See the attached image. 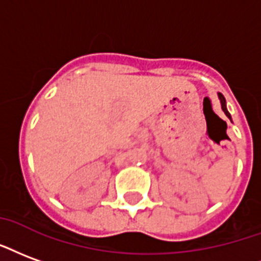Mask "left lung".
Instances as JSON below:
<instances>
[{
	"label": "left lung",
	"mask_w": 261,
	"mask_h": 261,
	"mask_svg": "<svg viewBox=\"0 0 261 261\" xmlns=\"http://www.w3.org/2000/svg\"><path fill=\"white\" fill-rule=\"evenodd\" d=\"M219 98H220V101H221V109H223L224 113H225V115H227V117H228L229 120H231V116H229L228 111H227V106H225V98H224L223 94H220V92H219Z\"/></svg>",
	"instance_id": "left-lung-1"
}]
</instances>
